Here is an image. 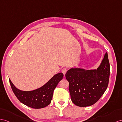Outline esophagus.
Returning <instances> with one entry per match:
<instances>
[{"instance_id":"esophagus-1","label":"esophagus","mask_w":122,"mask_h":122,"mask_svg":"<svg viewBox=\"0 0 122 122\" xmlns=\"http://www.w3.org/2000/svg\"><path fill=\"white\" fill-rule=\"evenodd\" d=\"M67 68H63V69H62L61 72H62V73L64 74V76L65 75V74H66V73L67 72Z\"/></svg>"}]
</instances>
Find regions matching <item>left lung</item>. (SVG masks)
Masks as SVG:
<instances>
[{"label":"left lung","instance_id":"left-lung-1","mask_svg":"<svg viewBox=\"0 0 122 122\" xmlns=\"http://www.w3.org/2000/svg\"><path fill=\"white\" fill-rule=\"evenodd\" d=\"M110 72L107 53L97 69L72 68L68 70L65 76L69 82V92L73 103L81 107L95 103L107 88Z\"/></svg>","mask_w":122,"mask_h":122}]
</instances>
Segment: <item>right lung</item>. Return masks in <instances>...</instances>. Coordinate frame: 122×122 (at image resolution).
<instances>
[{
	"mask_svg": "<svg viewBox=\"0 0 122 122\" xmlns=\"http://www.w3.org/2000/svg\"><path fill=\"white\" fill-rule=\"evenodd\" d=\"M63 76L61 72L56 74L42 86L31 91L20 90L15 86L10 79L9 82L14 94L20 102L32 108L41 109L51 103L54 89Z\"/></svg>",
	"mask_w": 122,
	"mask_h": 122,
	"instance_id": "add662e5",
	"label": "right lung"
}]
</instances>
